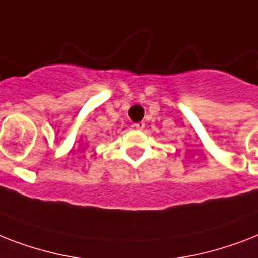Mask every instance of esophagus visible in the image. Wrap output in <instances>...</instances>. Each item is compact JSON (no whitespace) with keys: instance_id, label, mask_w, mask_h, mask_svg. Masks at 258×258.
Returning <instances> with one entry per match:
<instances>
[{"instance_id":"obj_1","label":"esophagus","mask_w":258,"mask_h":258,"mask_svg":"<svg viewBox=\"0 0 258 258\" xmlns=\"http://www.w3.org/2000/svg\"><path fill=\"white\" fill-rule=\"evenodd\" d=\"M145 123H143V121H138V123H135V124H134V127H135V128L137 130H143L145 128Z\"/></svg>"}]
</instances>
